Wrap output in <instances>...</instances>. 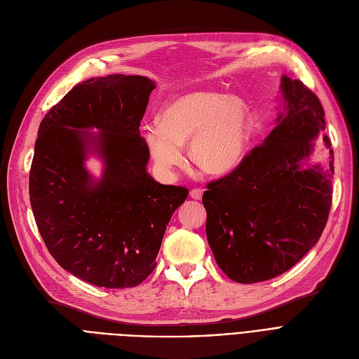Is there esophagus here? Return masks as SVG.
I'll return each mask as SVG.
<instances>
[{
  "label": "esophagus",
  "instance_id": "esophagus-1",
  "mask_svg": "<svg viewBox=\"0 0 359 359\" xmlns=\"http://www.w3.org/2000/svg\"><path fill=\"white\" fill-rule=\"evenodd\" d=\"M202 195H203V191L201 189V187H196V189H192V191H191V196H192L194 199H201Z\"/></svg>",
  "mask_w": 359,
  "mask_h": 359
}]
</instances>
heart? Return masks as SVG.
Returning a JSON list of instances; mask_svg holds the SVG:
<instances>
[{"mask_svg":"<svg viewBox=\"0 0 359 359\" xmlns=\"http://www.w3.org/2000/svg\"><path fill=\"white\" fill-rule=\"evenodd\" d=\"M158 126H145L144 141L164 170L184 163V144L192 161L206 173L222 175L243 158L250 129L248 106L237 97L212 91L183 93L165 103Z\"/></svg>","mask_w":359,"mask_h":359,"instance_id":"heart-1","label":"heart"}]
</instances>
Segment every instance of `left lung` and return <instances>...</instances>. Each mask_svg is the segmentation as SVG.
I'll list each match as a JSON object with an SVG mask.
<instances>
[{"label":"left lung","mask_w":359,"mask_h":359,"mask_svg":"<svg viewBox=\"0 0 359 359\" xmlns=\"http://www.w3.org/2000/svg\"><path fill=\"white\" fill-rule=\"evenodd\" d=\"M280 91L284 109L271 134L231 173L206 184L202 196L214 257L240 284L290 271L318 241L332 206L333 151L329 167H301L326 128L323 106L287 75ZM323 141L330 148L327 135Z\"/></svg>","instance_id":"1"}]
</instances>
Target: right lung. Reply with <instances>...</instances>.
<instances>
[{"instance_id":"obj_1","label":"right lung","mask_w":359,"mask_h":359,"mask_svg":"<svg viewBox=\"0 0 359 359\" xmlns=\"http://www.w3.org/2000/svg\"><path fill=\"white\" fill-rule=\"evenodd\" d=\"M154 88L141 75L90 79L52 106L39 126L29 176L37 230L52 257L91 285H140L189 194L147 173L149 149L140 125ZM93 127L97 136L83 130ZM90 150L104 160L100 181L85 170Z\"/></svg>"}]
</instances>
